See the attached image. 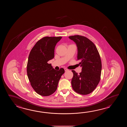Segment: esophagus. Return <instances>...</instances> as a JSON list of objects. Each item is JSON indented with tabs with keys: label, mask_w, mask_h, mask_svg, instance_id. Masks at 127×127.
<instances>
[{
	"label": "esophagus",
	"mask_w": 127,
	"mask_h": 127,
	"mask_svg": "<svg viewBox=\"0 0 127 127\" xmlns=\"http://www.w3.org/2000/svg\"><path fill=\"white\" fill-rule=\"evenodd\" d=\"M65 71H68V69H67V68H64Z\"/></svg>",
	"instance_id": "34e87169"
}]
</instances>
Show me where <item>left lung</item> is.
Segmentation results:
<instances>
[{"label": "left lung", "mask_w": 127, "mask_h": 127, "mask_svg": "<svg viewBox=\"0 0 127 127\" xmlns=\"http://www.w3.org/2000/svg\"><path fill=\"white\" fill-rule=\"evenodd\" d=\"M78 48L77 60L80 61L82 72L78 74L72 70L73 77L71 84L74 91L79 94L87 95L92 93L100 80L102 63L100 55L95 44L89 38L81 35L69 37Z\"/></svg>", "instance_id": "1"}]
</instances>
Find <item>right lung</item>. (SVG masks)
Listing matches in <instances>:
<instances>
[{"instance_id": "obj_1", "label": "right lung", "mask_w": 127, "mask_h": 127, "mask_svg": "<svg viewBox=\"0 0 127 127\" xmlns=\"http://www.w3.org/2000/svg\"><path fill=\"white\" fill-rule=\"evenodd\" d=\"M62 37H45L38 41L30 52L27 75L30 84L38 95L48 96L54 94L64 69H54L48 62L54 57V49Z\"/></svg>"}]
</instances>
